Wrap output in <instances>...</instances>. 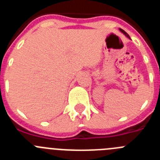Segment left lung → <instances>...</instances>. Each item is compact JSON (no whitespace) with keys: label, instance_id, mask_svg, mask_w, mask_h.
I'll return each instance as SVG.
<instances>
[{"label":"left lung","instance_id":"left-lung-1","mask_svg":"<svg viewBox=\"0 0 160 160\" xmlns=\"http://www.w3.org/2000/svg\"><path fill=\"white\" fill-rule=\"evenodd\" d=\"M119 30H120V31H121V32H122V33H123V34H124V35H125V36H126V37H128V38H130V36H129V35H128V33H127V32H125V31H124V30H123V29H119Z\"/></svg>","mask_w":160,"mask_h":160}]
</instances>
